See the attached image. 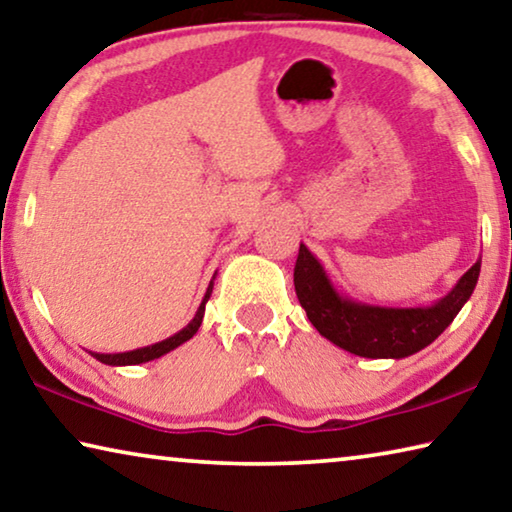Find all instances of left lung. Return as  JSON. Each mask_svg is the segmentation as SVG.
Instances as JSON below:
<instances>
[{"label":"left lung","instance_id":"8db88e82","mask_svg":"<svg viewBox=\"0 0 512 512\" xmlns=\"http://www.w3.org/2000/svg\"><path fill=\"white\" fill-rule=\"evenodd\" d=\"M476 261L445 299L431 308H379L351 304L326 279L304 245L295 263V292L308 320L333 345L365 358H404L424 349L454 322L479 281Z\"/></svg>","mask_w":512,"mask_h":512}]
</instances>
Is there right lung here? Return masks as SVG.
<instances>
[{"mask_svg":"<svg viewBox=\"0 0 512 512\" xmlns=\"http://www.w3.org/2000/svg\"><path fill=\"white\" fill-rule=\"evenodd\" d=\"M213 286H208L206 290V297L201 301L197 315L192 317V322L186 326V329H181L179 333H174L172 338H167L163 342H156L152 347H142L136 351H127V354H92L97 360H102L106 365H138V363H147V360H154V358H161L167 351H172L174 347L183 345V342L190 340L192 335L197 333V329L201 326V320H204V311H206V301L211 297Z\"/></svg>","mask_w":512,"mask_h":512,"instance_id":"obj_1","label":"right lung"}]
</instances>
